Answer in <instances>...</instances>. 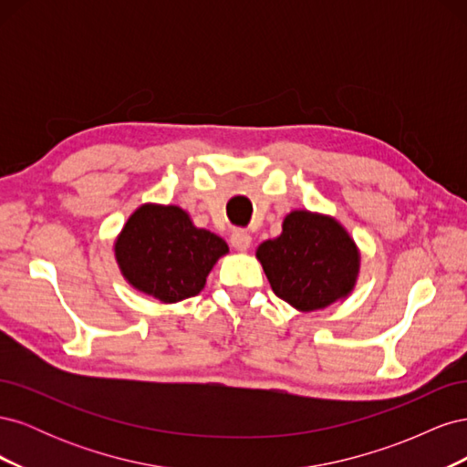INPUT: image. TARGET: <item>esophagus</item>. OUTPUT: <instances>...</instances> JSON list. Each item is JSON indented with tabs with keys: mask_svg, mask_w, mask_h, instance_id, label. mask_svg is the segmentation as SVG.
Masks as SVG:
<instances>
[{
	"mask_svg": "<svg viewBox=\"0 0 467 467\" xmlns=\"http://www.w3.org/2000/svg\"><path fill=\"white\" fill-rule=\"evenodd\" d=\"M230 242L235 251H247L251 247V235L244 230H235L230 237Z\"/></svg>",
	"mask_w": 467,
	"mask_h": 467,
	"instance_id": "1",
	"label": "esophagus"
}]
</instances>
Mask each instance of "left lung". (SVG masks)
Returning a JSON list of instances; mask_svg holds the SVG:
<instances>
[{
  "label": "left lung",
  "instance_id": "8db88e82",
  "mask_svg": "<svg viewBox=\"0 0 467 467\" xmlns=\"http://www.w3.org/2000/svg\"><path fill=\"white\" fill-rule=\"evenodd\" d=\"M257 259L278 298L298 312H316L355 290L360 251L333 216L292 210L282 234L257 247Z\"/></svg>",
  "mask_w": 467,
  "mask_h": 467
}]
</instances>
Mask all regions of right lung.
Masks as SVG:
<instances>
[{
  "mask_svg": "<svg viewBox=\"0 0 467 467\" xmlns=\"http://www.w3.org/2000/svg\"><path fill=\"white\" fill-rule=\"evenodd\" d=\"M228 251L220 235L196 228L189 212L175 204H142L115 239L124 280L163 304L199 294L212 266Z\"/></svg>",
  "mask_w": 467,
  "mask_h": 467,
  "instance_id": "right-lung-1",
  "label": "right lung"
}]
</instances>
